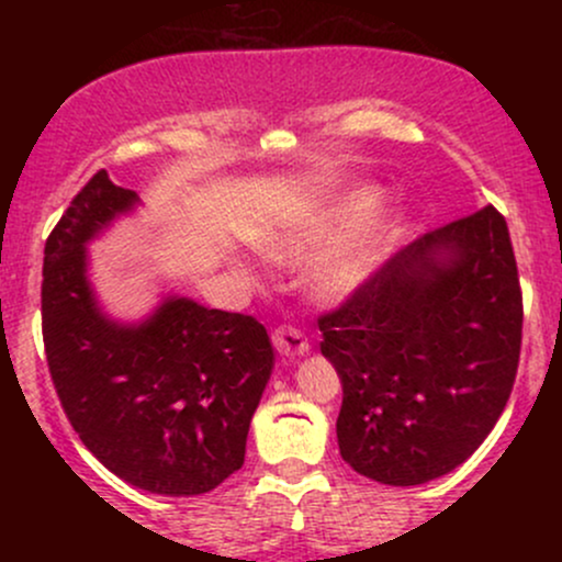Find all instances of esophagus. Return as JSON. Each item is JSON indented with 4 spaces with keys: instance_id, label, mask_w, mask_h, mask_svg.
Returning a JSON list of instances; mask_svg holds the SVG:
<instances>
[{
    "instance_id": "obj_1",
    "label": "esophagus",
    "mask_w": 562,
    "mask_h": 562,
    "mask_svg": "<svg viewBox=\"0 0 562 562\" xmlns=\"http://www.w3.org/2000/svg\"><path fill=\"white\" fill-rule=\"evenodd\" d=\"M272 344L282 357H290V359L308 353V340L303 338V333L295 330V327H277L272 333Z\"/></svg>"
}]
</instances>
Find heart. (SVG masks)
Returning <instances> with one entry per match:
<instances>
[{
    "label": "heart",
    "mask_w": 562,
    "mask_h": 562,
    "mask_svg": "<svg viewBox=\"0 0 562 562\" xmlns=\"http://www.w3.org/2000/svg\"><path fill=\"white\" fill-rule=\"evenodd\" d=\"M380 200H383L380 187H359V190L348 192L322 222L312 224L308 229L277 235L272 240L263 243V250L280 261L306 259L314 250H319L322 245L330 243L335 235L364 222L378 209ZM409 229L412 216L402 205H393L383 214L372 216L351 240L338 245V248L314 263L312 272H308V290L325 303H340L351 299L396 254L398 245L409 237Z\"/></svg>",
    "instance_id": "obj_1"
}]
</instances>
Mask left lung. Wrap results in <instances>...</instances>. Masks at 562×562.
Listing matches in <instances>:
<instances>
[{
    "label": "left lung",
    "mask_w": 562,
    "mask_h": 562,
    "mask_svg": "<svg viewBox=\"0 0 562 562\" xmlns=\"http://www.w3.org/2000/svg\"><path fill=\"white\" fill-rule=\"evenodd\" d=\"M344 385L340 457L385 486L441 479L492 434L524 330L518 267L494 205L417 237L319 317Z\"/></svg>",
    "instance_id": "8db88e82"
}]
</instances>
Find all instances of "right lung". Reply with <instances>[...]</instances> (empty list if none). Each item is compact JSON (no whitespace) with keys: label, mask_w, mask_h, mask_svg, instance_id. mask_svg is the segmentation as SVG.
Listing matches in <instances>:
<instances>
[{"label":"right lung","mask_w":562,"mask_h":562,"mask_svg":"<svg viewBox=\"0 0 562 562\" xmlns=\"http://www.w3.org/2000/svg\"><path fill=\"white\" fill-rule=\"evenodd\" d=\"M139 205L97 171L44 245L42 333L70 425L121 481L198 496L243 468L250 417L274 367L261 322L166 295L113 319L89 282V248Z\"/></svg>","instance_id":"1"}]
</instances>
